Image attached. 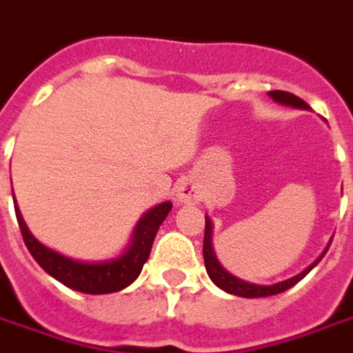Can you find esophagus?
Wrapping results in <instances>:
<instances>
[{
    "label": "esophagus",
    "instance_id": "1",
    "mask_svg": "<svg viewBox=\"0 0 353 353\" xmlns=\"http://www.w3.org/2000/svg\"><path fill=\"white\" fill-rule=\"evenodd\" d=\"M176 198L179 203L188 205V203H194V201L200 200V190H198V187L192 181H183L177 187Z\"/></svg>",
    "mask_w": 353,
    "mask_h": 353
}]
</instances>
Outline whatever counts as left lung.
<instances>
[{
  "mask_svg": "<svg viewBox=\"0 0 353 353\" xmlns=\"http://www.w3.org/2000/svg\"><path fill=\"white\" fill-rule=\"evenodd\" d=\"M268 96L279 105H285V107H292V109H305L309 111V105L300 99L298 96L290 92H283V90H272V92H268ZM332 244V242H330ZM330 244L326 246V250L322 252L319 259L311 263V265L302 270L300 274H296L292 278L283 279V281H278V283L272 285H257V283H250V281H244V279L236 278L233 274H230L225 270L224 266L220 265L219 257L214 254V246H212V222L209 216H205V236H203V261H205V270L209 274V278L212 279V283L220 287L225 292H230V294L235 296H242V298H265V296H274L279 294V292H285L290 287H294L300 279H303L307 276L311 270H313L314 266L319 265L320 259L326 255L327 248H330Z\"/></svg>",
  "mask_w": 353,
  "mask_h": 353,
  "instance_id": "1",
  "label": "left lung"
}]
</instances>
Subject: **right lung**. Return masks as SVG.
<instances>
[{
	"label": "right lung",
	"mask_w": 353,
	"mask_h": 353,
	"mask_svg": "<svg viewBox=\"0 0 353 353\" xmlns=\"http://www.w3.org/2000/svg\"><path fill=\"white\" fill-rule=\"evenodd\" d=\"M170 209L172 201H163L144 212L134 225L128 248L118 257L105 261H77L42 244L29 231L14 200L16 219H18L21 236H23L27 250L31 252L34 261L50 274L51 278L66 285L68 289L79 290L85 294H109V292H118L133 283L150 257L159 225L165 222Z\"/></svg>",
	"instance_id": "add662e5"
}]
</instances>
